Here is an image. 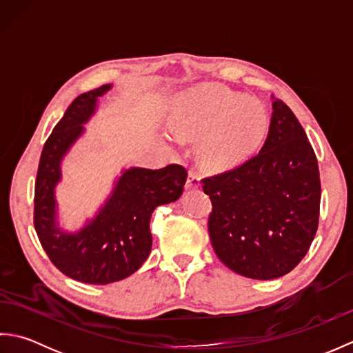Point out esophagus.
<instances>
[{
  "label": "esophagus",
  "mask_w": 353,
  "mask_h": 353,
  "mask_svg": "<svg viewBox=\"0 0 353 353\" xmlns=\"http://www.w3.org/2000/svg\"><path fill=\"white\" fill-rule=\"evenodd\" d=\"M199 186H200V177L194 171H190L188 179H186V183H185V188L186 190H197Z\"/></svg>",
  "instance_id": "34e87169"
}]
</instances>
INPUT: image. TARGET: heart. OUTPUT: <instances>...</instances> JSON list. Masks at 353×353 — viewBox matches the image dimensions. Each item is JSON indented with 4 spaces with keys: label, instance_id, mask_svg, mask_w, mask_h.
<instances>
[{
    "label": "heart",
    "instance_id": "obj_1",
    "mask_svg": "<svg viewBox=\"0 0 353 353\" xmlns=\"http://www.w3.org/2000/svg\"><path fill=\"white\" fill-rule=\"evenodd\" d=\"M268 124L264 104L223 86L192 89L171 114L176 137L200 139L199 161L214 171L235 168L249 159L264 139Z\"/></svg>",
    "mask_w": 353,
    "mask_h": 353
}]
</instances>
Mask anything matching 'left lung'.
<instances>
[{
	"label": "left lung",
	"mask_w": 353,
	"mask_h": 353,
	"mask_svg": "<svg viewBox=\"0 0 353 353\" xmlns=\"http://www.w3.org/2000/svg\"><path fill=\"white\" fill-rule=\"evenodd\" d=\"M273 99L264 145L239 167L203 179L212 201L208 230L214 252L232 272L268 281L290 273L319 228L320 172L296 115Z\"/></svg>",
	"instance_id": "left-lung-1"
}]
</instances>
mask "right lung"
<instances>
[{
	"mask_svg": "<svg viewBox=\"0 0 353 353\" xmlns=\"http://www.w3.org/2000/svg\"><path fill=\"white\" fill-rule=\"evenodd\" d=\"M112 85L79 95L42 148L34 185V229L50 261L74 281L106 285L125 279L152 252L150 219L159 205L182 196L186 170L171 163L161 170H124L92 220L70 234L59 228L56 186L62 159L85 132L97 103Z\"/></svg>",
	"mask_w": 353,
	"mask_h": 353,
	"instance_id": "obj_1",
	"label": "right lung"
}]
</instances>
